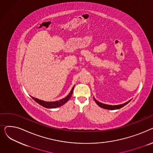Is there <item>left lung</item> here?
Here are the masks:
<instances>
[{
  "label": "left lung",
  "mask_w": 153,
  "mask_h": 153,
  "mask_svg": "<svg viewBox=\"0 0 153 153\" xmlns=\"http://www.w3.org/2000/svg\"><path fill=\"white\" fill-rule=\"evenodd\" d=\"M94 100H95V102H96V103H97L99 107H102V108H105V109H108V110H116V109H119V108H122V107H124L125 105H126L127 103H129V102L131 101V100H130L128 101L127 102H126V103H125L121 104V105H107V104H104V103H100V102H99V101H97V100H96L94 97Z\"/></svg>",
  "instance_id": "1"
}]
</instances>
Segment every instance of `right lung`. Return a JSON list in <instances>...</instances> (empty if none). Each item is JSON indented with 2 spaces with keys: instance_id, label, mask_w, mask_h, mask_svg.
<instances>
[{
  "instance_id": "obj_1",
  "label": "right lung",
  "mask_w": 153,
  "mask_h": 153,
  "mask_svg": "<svg viewBox=\"0 0 153 153\" xmlns=\"http://www.w3.org/2000/svg\"><path fill=\"white\" fill-rule=\"evenodd\" d=\"M74 86L72 88V90L71 91L70 93L69 94V95L68 96H66V97L65 98H64L61 100H59L58 101H55V102H45V101H43L42 100H39L38 99H36L35 97H31V98L34 99V100L35 102H36L38 103H39V105H42L43 107H46V108H56V107H60L62 105H64V103H65L66 102H67L69 99L71 98V95L72 94V92H73V90H74Z\"/></svg>"
}]
</instances>
